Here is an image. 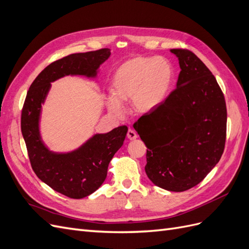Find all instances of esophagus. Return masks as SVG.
I'll list each match as a JSON object with an SVG mask.
<instances>
[{"label": "esophagus", "mask_w": 249, "mask_h": 249, "mask_svg": "<svg viewBox=\"0 0 249 249\" xmlns=\"http://www.w3.org/2000/svg\"><path fill=\"white\" fill-rule=\"evenodd\" d=\"M126 137L129 138L130 140H135V139L137 138V134H136V132H135V131L129 129V131H127V133H126Z\"/></svg>", "instance_id": "obj_1"}]
</instances>
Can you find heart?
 <instances>
[{
  "label": "heart",
  "instance_id": "obj_1",
  "mask_svg": "<svg viewBox=\"0 0 249 249\" xmlns=\"http://www.w3.org/2000/svg\"><path fill=\"white\" fill-rule=\"evenodd\" d=\"M172 80L173 70L166 59L136 57L127 60L113 76L112 96L107 106L113 114L122 115V103L130 101L135 114H148L164 102Z\"/></svg>",
  "mask_w": 249,
  "mask_h": 249
}]
</instances>
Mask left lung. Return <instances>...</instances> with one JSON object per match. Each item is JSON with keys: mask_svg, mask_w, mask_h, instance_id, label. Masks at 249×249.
Returning <instances> with one entry per match:
<instances>
[{"mask_svg": "<svg viewBox=\"0 0 249 249\" xmlns=\"http://www.w3.org/2000/svg\"><path fill=\"white\" fill-rule=\"evenodd\" d=\"M170 52L180 67L177 88L133 126L147 147L148 178L165 190L182 192L219 162L228 114L221 88L201 60L189 50Z\"/></svg>", "mask_w": 249, "mask_h": 249, "instance_id": "1", "label": "left lung"}]
</instances>
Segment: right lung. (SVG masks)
Here are the masks:
<instances>
[{
	"mask_svg": "<svg viewBox=\"0 0 249 249\" xmlns=\"http://www.w3.org/2000/svg\"><path fill=\"white\" fill-rule=\"evenodd\" d=\"M110 55L109 49H101L56 60L33 81L21 110V133L34 172L52 189L70 198L86 197L99 189L107 178L113 156L124 144L127 126L122 125L106 134H96L73 152L53 153L40 137L41 104L46 100L52 82L70 74L93 78L100 65Z\"/></svg>",
	"mask_w": 249,
	"mask_h": 249,
	"instance_id": "1",
	"label": "right lung"
}]
</instances>
